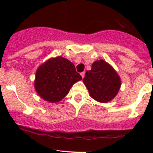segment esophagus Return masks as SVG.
I'll return each instance as SVG.
<instances>
[{
	"instance_id": "obj_1",
	"label": "esophagus",
	"mask_w": 153,
	"mask_h": 153,
	"mask_svg": "<svg viewBox=\"0 0 153 153\" xmlns=\"http://www.w3.org/2000/svg\"><path fill=\"white\" fill-rule=\"evenodd\" d=\"M81 77H82V78H84V76H85V72H81Z\"/></svg>"
}]
</instances>
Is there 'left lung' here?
<instances>
[{
	"label": "left lung",
	"mask_w": 153,
	"mask_h": 153,
	"mask_svg": "<svg viewBox=\"0 0 153 153\" xmlns=\"http://www.w3.org/2000/svg\"><path fill=\"white\" fill-rule=\"evenodd\" d=\"M83 82L90 96L101 103L112 101L118 94L121 84L118 73L104 60L92 64L91 70L86 72Z\"/></svg>",
	"instance_id": "left-lung-1"
}]
</instances>
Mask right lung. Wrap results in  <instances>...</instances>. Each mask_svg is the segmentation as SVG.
<instances>
[{
    "mask_svg": "<svg viewBox=\"0 0 153 153\" xmlns=\"http://www.w3.org/2000/svg\"><path fill=\"white\" fill-rule=\"evenodd\" d=\"M81 79L75 65L67 58L58 56L47 60L38 67L35 88L41 98L56 103L61 101L72 85Z\"/></svg>",
    "mask_w": 153,
    "mask_h": 153,
    "instance_id": "right-lung-1",
    "label": "right lung"
}]
</instances>
